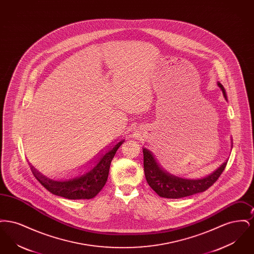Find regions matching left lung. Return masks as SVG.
I'll list each match as a JSON object with an SVG mask.
<instances>
[{"mask_svg": "<svg viewBox=\"0 0 254 254\" xmlns=\"http://www.w3.org/2000/svg\"><path fill=\"white\" fill-rule=\"evenodd\" d=\"M217 85L221 88L225 99L227 100L228 97L225 87L219 82ZM143 153L144 170L147 184L160 197L169 199H179L193 194L204 192L217 181L218 178L224 171L228 163V160H226L216 170H214L212 173H210L204 178L188 179L171 174L168 170L163 169V167L158 163L157 159L155 158L154 154L149 149L144 147Z\"/></svg>", "mask_w": 254, "mask_h": 254, "instance_id": "left-lung-1", "label": "left lung"}]
</instances>
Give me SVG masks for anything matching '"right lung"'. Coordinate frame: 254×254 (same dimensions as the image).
<instances>
[{
    "instance_id": "obj_1",
    "label": "right lung",
    "mask_w": 254,
    "mask_h": 254,
    "mask_svg": "<svg viewBox=\"0 0 254 254\" xmlns=\"http://www.w3.org/2000/svg\"><path fill=\"white\" fill-rule=\"evenodd\" d=\"M124 142L125 139H122L116 143V145H109L105 152L100 153L93 160V167L91 162L89 170L74 178L66 180H54L41 173L29 163L30 169L37 180L54 195L70 200L91 199L94 198L106 185L109 177L110 163L117 149Z\"/></svg>"
}]
</instances>
